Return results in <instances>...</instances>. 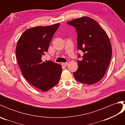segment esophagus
<instances>
[{"mask_svg":"<svg viewBox=\"0 0 125 125\" xmlns=\"http://www.w3.org/2000/svg\"><path fill=\"white\" fill-rule=\"evenodd\" d=\"M68 63H67V62H66V63H62V66H63V67H66V66H67L68 65Z\"/></svg>","mask_w":125,"mask_h":125,"instance_id":"34e87169","label":"esophagus"}]
</instances>
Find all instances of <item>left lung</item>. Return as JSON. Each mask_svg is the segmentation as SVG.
I'll list each match as a JSON object with an SVG mask.
<instances>
[{
	"mask_svg": "<svg viewBox=\"0 0 125 125\" xmlns=\"http://www.w3.org/2000/svg\"><path fill=\"white\" fill-rule=\"evenodd\" d=\"M77 34V48L84 53L73 73L81 83L91 85L104 76L112 57V47L105 31L93 19L83 17L67 22ZM78 55V58L81 57Z\"/></svg>",
	"mask_w": 125,
	"mask_h": 125,
	"instance_id": "left-lung-1",
	"label": "left lung"
}]
</instances>
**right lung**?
Returning a JSON list of instances; mask_svg holds the SVG:
<instances>
[{"instance_id": "add662e5", "label": "right lung", "mask_w": 125, "mask_h": 125, "mask_svg": "<svg viewBox=\"0 0 125 125\" xmlns=\"http://www.w3.org/2000/svg\"><path fill=\"white\" fill-rule=\"evenodd\" d=\"M60 25L28 29L20 36L16 47V57L23 76L42 91H48L58 83L62 71L61 65L42 60Z\"/></svg>"}]
</instances>
